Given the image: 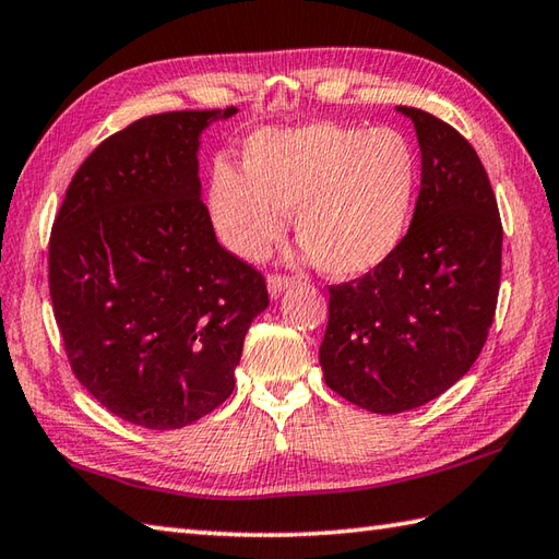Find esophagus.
Returning <instances> with one entry per match:
<instances>
[{
    "instance_id": "1",
    "label": "esophagus",
    "mask_w": 559,
    "mask_h": 559,
    "mask_svg": "<svg viewBox=\"0 0 559 559\" xmlns=\"http://www.w3.org/2000/svg\"><path fill=\"white\" fill-rule=\"evenodd\" d=\"M293 283H295L293 276H283V273H271V276L266 278V286H269L271 298H278V295L286 290V288H290Z\"/></svg>"
}]
</instances>
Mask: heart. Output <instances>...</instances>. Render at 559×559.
I'll use <instances>...</instances> for the list:
<instances>
[{"instance_id":"obj_1","label":"heart","mask_w":559,"mask_h":559,"mask_svg":"<svg viewBox=\"0 0 559 559\" xmlns=\"http://www.w3.org/2000/svg\"><path fill=\"white\" fill-rule=\"evenodd\" d=\"M420 192L418 151L396 129L310 122L261 129L245 141L242 170L216 160L209 177L213 228L233 254L261 261L293 230L334 278L382 269L406 240Z\"/></svg>"}]
</instances>
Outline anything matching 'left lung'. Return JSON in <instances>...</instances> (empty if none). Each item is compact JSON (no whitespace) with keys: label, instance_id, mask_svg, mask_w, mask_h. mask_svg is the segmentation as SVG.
<instances>
[{"label":"left lung","instance_id":"left-lung-1","mask_svg":"<svg viewBox=\"0 0 559 559\" xmlns=\"http://www.w3.org/2000/svg\"><path fill=\"white\" fill-rule=\"evenodd\" d=\"M420 144V194L399 252L329 288L324 382L372 413L423 406L471 370L502 278V221L478 158L454 127L403 108Z\"/></svg>","mask_w":559,"mask_h":559}]
</instances>
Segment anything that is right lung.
Returning <instances> with one entry per match:
<instances>
[{"label":"right lung","mask_w":559,"mask_h":559,"mask_svg":"<svg viewBox=\"0 0 559 559\" xmlns=\"http://www.w3.org/2000/svg\"><path fill=\"white\" fill-rule=\"evenodd\" d=\"M237 110L160 112L81 163L50 233V300L71 372L117 418L177 430L235 389L266 281L223 249L199 134Z\"/></svg>","instance_id":"right-lung-1"}]
</instances>
